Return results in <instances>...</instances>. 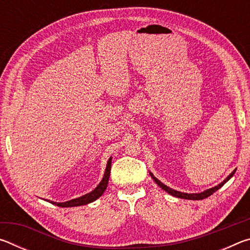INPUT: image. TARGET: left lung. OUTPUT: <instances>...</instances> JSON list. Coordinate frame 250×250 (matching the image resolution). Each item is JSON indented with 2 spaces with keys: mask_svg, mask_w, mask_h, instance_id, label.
<instances>
[{
  "mask_svg": "<svg viewBox=\"0 0 250 250\" xmlns=\"http://www.w3.org/2000/svg\"><path fill=\"white\" fill-rule=\"evenodd\" d=\"M235 172H236V170H234L232 171L229 175H228L225 180H224L221 184H218L217 186H215V188H209V189H206V191H204V192H202V193H197V194H188V193H182V192H179V191H175V189H173V188H168V186H167V185H164L162 182L161 181H159L158 179H156V177L152 174V173H150V175H151V177L152 179H153L154 181H155V183L158 184L161 188L162 189H164V191L166 192H167L168 194H171V195H173V196H175V197H180V198H184V200H194V201H198V200H204V198H206V197H208V196H210L211 194L213 193H215L217 191L218 188H221L222 186L226 183V182L230 179V177L235 174Z\"/></svg>",
  "mask_w": 250,
  "mask_h": 250,
  "instance_id": "obj_1",
  "label": "left lung"
}]
</instances>
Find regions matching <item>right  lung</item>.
I'll list each match as a JSON object with an SVG mask.
<instances>
[{"instance_id": "right-lung-1", "label": "right lung", "mask_w": 250, "mask_h": 250, "mask_svg": "<svg viewBox=\"0 0 250 250\" xmlns=\"http://www.w3.org/2000/svg\"><path fill=\"white\" fill-rule=\"evenodd\" d=\"M110 170H111V159H109L108 163H107V167H105V172L104 175L103 177V181L100 182L99 185L94 189V191L86 194L82 197L75 198V200H70L68 202H64V203H56V202H50L52 204L57 205L59 207H73V206H80V205H86L88 203H91L96 201L97 198H99L101 195H103L104 192L105 191L108 185V181H109V176H110Z\"/></svg>"}]
</instances>
